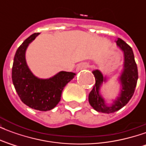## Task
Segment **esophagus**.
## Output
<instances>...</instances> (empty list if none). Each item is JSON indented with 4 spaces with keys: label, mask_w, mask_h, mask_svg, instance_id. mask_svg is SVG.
<instances>
[{
    "label": "esophagus",
    "mask_w": 146,
    "mask_h": 146,
    "mask_svg": "<svg viewBox=\"0 0 146 146\" xmlns=\"http://www.w3.org/2000/svg\"><path fill=\"white\" fill-rule=\"evenodd\" d=\"M88 67V65L86 63H84V62H82V63H80L78 66H77V67H76V71L78 72V71H80V70H84V69H86Z\"/></svg>",
    "instance_id": "1"
}]
</instances>
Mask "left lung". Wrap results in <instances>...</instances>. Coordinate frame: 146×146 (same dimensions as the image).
Wrapping results in <instances>:
<instances>
[{"label": "left lung", "mask_w": 146, "mask_h": 146, "mask_svg": "<svg viewBox=\"0 0 146 146\" xmlns=\"http://www.w3.org/2000/svg\"><path fill=\"white\" fill-rule=\"evenodd\" d=\"M116 43V45L123 52L124 62L123 70L119 77V81L122 86L120 95L111 106H108L99 94L100 87L103 81H106V77H103L99 70H96L92 72L95 76V84L89 94L88 101L94 110L100 113H114L123 107L126 104H127V102L133 96L137 85L138 78V67L135 62L132 48L120 38L117 39Z\"/></svg>", "instance_id": "left-lung-1"}]
</instances>
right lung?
<instances>
[{
  "label": "right lung",
  "mask_w": 146,
  "mask_h": 146,
  "mask_svg": "<svg viewBox=\"0 0 146 146\" xmlns=\"http://www.w3.org/2000/svg\"><path fill=\"white\" fill-rule=\"evenodd\" d=\"M39 33L26 39L15 52L11 78L15 91L24 104L33 110L48 111L59 102L64 87L76 75L61 71L49 79H40L33 75L26 62V50Z\"/></svg>",
  "instance_id": "obj_1"
}]
</instances>
